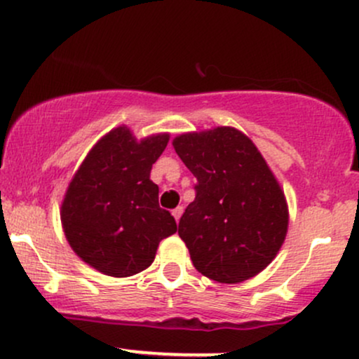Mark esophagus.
Here are the masks:
<instances>
[{
	"label": "esophagus",
	"mask_w": 359,
	"mask_h": 359,
	"mask_svg": "<svg viewBox=\"0 0 359 359\" xmlns=\"http://www.w3.org/2000/svg\"><path fill=\"white\" fill-rule=\"evenodd\" d=\"M182 212H184V208H182V205H179V208H175L174 211H172V214H174V217H175V221H177V222H179L180 216H182Z\"/></svg>",
	"instance_id": "34e87169"
}]
</instances>
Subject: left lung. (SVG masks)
Wrapping results in <instances>:
<instances>
[{
	"label": "left lung",
	"instance_id": "obj_1",
	"mask_svg": "<svg viewBox=\"0 0 359 359\" xmlns=\"http://www.w3.org/2000/svg\"><path fill=\"white\" fill-rule=\"evenodd\" d=\"M174 148L197 179L179 222L196 270L221 283L255 277L278 253L288 226L285 197L262 154L228 126L180 135Z\"/></svg>",
	"mask_w": 359,
	"mask_h": 359
}]
</instances>
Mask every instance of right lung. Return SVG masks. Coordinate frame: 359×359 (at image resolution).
<instances>
[{"label":"right lung","mask_w":359,"mask_h":359,"mask_svg":"<svg viewBox=\"0 0 359 359\" xmlns=\"http://www.w3.org/2000/svg\"><path fill=\"white\" fill-rule=\"evenodd\" d=\"M168 135L137 142L130 130L109 131L82 162L62 204V226L79 257L109 277H131L154 262L158 243L177 231L158 205L151 165Z\"/></svg>","instance_id":"add662e5"}]
</instances>
